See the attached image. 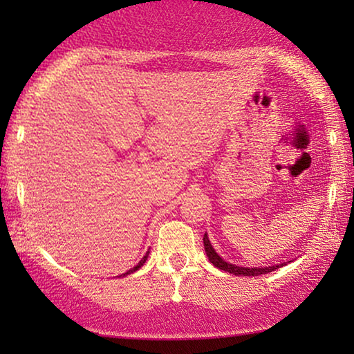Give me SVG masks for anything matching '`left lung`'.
Instances as JSON below:
<instances>
[{"label": "left lung", "mask_w": 354, "mask_h": 354, "mask_svg": "<svg viewBox=\"0 0 354 354\" xmlns=\"http://www.w3.org/2000/svg\"><path fill=\"white\" fill-rule=\"evenodd\" d=\"M203 243H205V251H206L207 258H209L211 263L214 264L217 269L225 270V272L234 274V275H243V277H256V275L269 274V272H272V270L285 266V263H282V264L269 266V268H241V266L230 264V263H227V261L222 259L221 256L216 253V250L212 248L211 241H209V239H207V234H205V236H203ZM288 263H292V261H288Z\"/></svg>", "instance_id": "1"}]
</instances>
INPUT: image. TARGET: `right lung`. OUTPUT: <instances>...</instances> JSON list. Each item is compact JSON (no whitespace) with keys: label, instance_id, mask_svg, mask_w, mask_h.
Masks as SVG:
<instances>
[{"label":"right lung","instance_id":"1","mask_svg":"<svg viewBox=\"0 0 354 354\" xmlns=\"http://www.w3.org/2000/svg\"><path fill=\"white\" fill-rule=\"evenodd\" d=\"M148 254H149V251H148V253H147V254H145V256H143V258H142V261H140V263H138L137 266H135V268H132V269H130V270H127V272H125V274H122V275H120V277H125V275L132 274V272H135V270H138L140 268H142V266H143L145 263H147V258H148Z\"/></svg>","mask_w":354,"mask_h":354}]
</instances>
